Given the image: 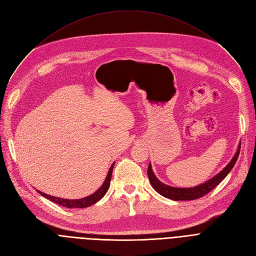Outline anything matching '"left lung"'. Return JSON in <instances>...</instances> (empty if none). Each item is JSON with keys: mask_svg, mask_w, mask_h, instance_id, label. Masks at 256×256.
Returning a JSON list of instances; mask_svg holds the SVG:
<instances>
[{"mask_svg": "<svg viewBox=\"0 0 256 256\" xmlns=\"http://www.w3.org/2000/svg\"><path fill=\"white\" fill-rule=\"evenodd\" d=\"M240 143L238 144V150L234 154V158L222 171H220L217 176H214V178L206 180V182L200 184L196 186L176 188V186H171L163 184L162 182H160V180L154 176V173L152 168V164L148 165V169H147V176H148V178H150V182L152 188L160 195H162V196L172 199V200H176V201H178V200H194V199L202 197L206 194H208V192H210L214 188H216V186H218L227 176V174L230 172V170L234 168V166L236 162V160L240 154Z\"/></svg>", "mask_w": 256, "mask_h": 256, "instance_id": "8db88e82", "label": "left lung"}]
</instances>
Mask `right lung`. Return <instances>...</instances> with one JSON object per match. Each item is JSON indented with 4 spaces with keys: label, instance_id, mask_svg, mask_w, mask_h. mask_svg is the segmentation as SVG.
<instances>
[{
    "label": "right lung",
    "instance_id": "add662e5",
    "mask_svg": "<svg viewBox=\"0 0 256 256\" xmlns=\"http://www.w3.org/2000/svg\"><path fill=\"white\" fill-rule=\"evenodd\" d=\"M115 162L112 164V166L109 169V172L106 174V178L104 182V184L98 188V190H96L93 194L80 198V199H65V198H59L55 196H50L42 191H37L40 195L46 197V199H50L52 202L57 204L59 206H62L64 208H88L94 204H96L98 201H100L106 193L108 189L110 188V182H111V178H112V172L114 168Z\"/></svg>",
    "mask_w": 256,
    "mask_h": 256
}]
</instances>
